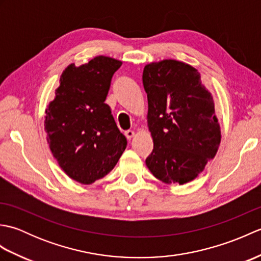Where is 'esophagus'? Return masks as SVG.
I'll return each instance as SVG.
<instances>
[{
	"label": "esophagus",
	"mask_w": 261,
	"mask_h": 261,
	"mask_svg": "<svg viewBox=\"0 0 261 261\" xmlns=\"http://www.w3.org/2000/svg\"><path fill=\"white\" fill-rule=\"evenodd\" d=\"M124 135H125V137L127 138V139L131 140L132 138L135 137V131H132V130H127V131H125V132H124Z\"/></svg>",
	"instance_id": "1"
}]
</instances>
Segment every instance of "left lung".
Segmentation results:
<instances>
[{
    "instance_id": "1",
    "label": "left lung",
    "mask_w": 261,
    "mask_h": 261,
    "mask_svg": "<svg viewBox=\"0 0 261 261\" xmlns=\"http://www.w3.org/2000/svg\"><path fill=\"white\" fill-rule=\"evenodd\" d=\"M142 83L153 140L147 167L166 184L193 180L221 141L212 94L195 68L173 59L147 65Z\"/></svg>"
}]
</instances>
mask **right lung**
<instances>
[{
    "label": "right lung",
    "instance_id": "obj_1",
    "mask_svg": "<svg viewBox=\"0 0 261 261\" xmlns=\"http://www.w3.org/2000/svg\"><path fill=\"white\" fill-rule=\"evenodd\" d=\"M121 65L104 56L80 67L69 65L46 110L45 130L54 157L70 178L82 184L108 175L126 148V138L104 103Z\"/></svg>",
    "mask_w": 261,
    "mask_h": 261
}]
</instances>
